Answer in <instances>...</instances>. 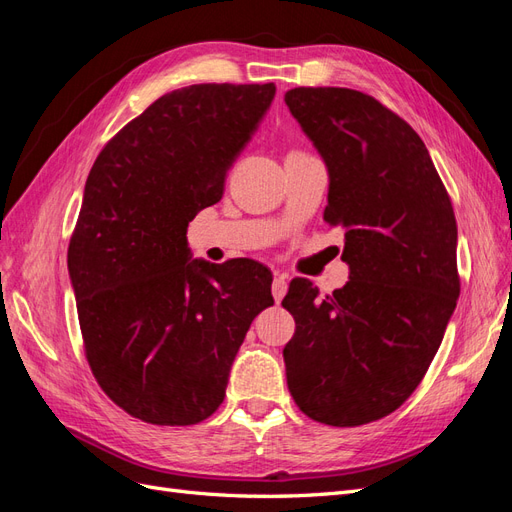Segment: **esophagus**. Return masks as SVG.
I'll return each mask as SVG.
<instances>
[{"label": "esophagus", "mask_w": 512, "mask_h": 512, "mask_svg": "<svg viewBox=\"0 0 512 512\" xmlns=\"http://www.w3.org/2000/svg\"><path fill=\"white\" fill-rule=\"evenodd\" d=\"M271 292H273L275 303H280V301L286 297V292H288V280H286L284 275H275V277H273Z\"/></svg>", "instance_id": "1"}]
</instances>
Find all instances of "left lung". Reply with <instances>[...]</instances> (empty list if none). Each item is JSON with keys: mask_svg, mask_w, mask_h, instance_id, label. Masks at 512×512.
I'll return each mask as SVG.
<instances>
[{"mask_svg": "<svg viewBox=\"0 0 512 512\" xmlns=\"http://www.w3.org/2000/svg\"><path fill=\"white\" fill-rule=\"evenodd\" d=\"M284 100L327 164L324 222L346 230L350 267L324 299L290 282L288 391L318 423L365 425L404 404L442 344L459 299L455 213L421 136L376 98L294 87Z\"/></svg>", "mask_w": 512, "mask_h": 512, "instance_id": "1", "label": "left lung"}]
</instances>
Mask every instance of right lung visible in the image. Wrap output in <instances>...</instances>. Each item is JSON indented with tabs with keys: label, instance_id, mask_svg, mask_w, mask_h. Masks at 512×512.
Masks as SVG:
<instances>
[{
	"label": "right lung",
	"instance_id": "1",
	"mask_svg": "<svg viewBox=\"0 0 512 512\" xmlns=\"http://www.w3.org/2000/svg\"><path fill=\"white\" fill-rule=\"evenodd\" d=\"M275 98V85L175 89L100 151L85 183L68 271L91 371L151 425H196L220 408L252 320L273 305L256 260H192L188 224Z\"/></svg>",
	"mask_w": 512,
	"mask_h": 512
}]
</instances>
